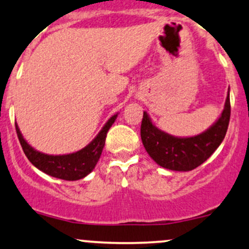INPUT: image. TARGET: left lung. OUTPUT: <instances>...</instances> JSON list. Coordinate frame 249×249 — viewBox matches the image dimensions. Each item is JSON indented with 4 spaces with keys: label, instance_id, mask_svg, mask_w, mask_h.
<instances>
[{
    "label": "left lung",
    "instance_id": "8db88e82",
    "mask_svg": "<svg viewBox=\"0 0 249 249\" xmlns=\"http://www.w3.org/2000/svg\"><path fill=\"white\" fill-rule=\"evenodd\" d=\"M231 117L230 89L221 115L206 131L193 137H174L158 128L144 111L141 127L142 145L159 166L192 171L206 161L224 141Z\"/></svg>",
    "mask_w": 249,
    "mask_h": 249
}]
</instances>
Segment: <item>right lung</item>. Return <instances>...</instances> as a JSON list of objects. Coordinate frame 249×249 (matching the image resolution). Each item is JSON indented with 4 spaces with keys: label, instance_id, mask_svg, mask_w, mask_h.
I'll return each mask as SVG.
<instances>
[{
    "label": "right lung",
    "instance_id": "1",
    "mask_svg": "<svg viewBox=\"0 0 249 249\" xmlns=\"http://www.w3.org/2000/svg\"><path fill=\"white\" fill-rule=\"evenodd\" d=\"M117 116H118V113L113 115L105 123L104 126L90 144H88L87 146L77 151V152L69 154H55L53 156V154L39 152L28 144V142L22 136L17 123H15V126L17 137H18V141L21 142L22 148H23V152L34 166L42 172L47 173L48 176L53 177V178L73 181V180L84 178L89 173L92 172L99 158H101L107 131L115 123Z\"/></svg>",
    "mask_w": 249,
    "mask_h": 249
}]
</instances>
